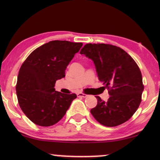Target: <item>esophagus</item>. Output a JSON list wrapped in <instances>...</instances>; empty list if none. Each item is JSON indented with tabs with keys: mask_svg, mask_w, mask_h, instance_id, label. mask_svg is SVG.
Wrapping results in <instances>:
<instances>
[{
	"mask_svg": "<svg viewBox=\"0 0 160 160\" xmlns=\"http://www.w3.org/2000/svg\"><path fill=\"white\" fill-rule=\"evenodd\" d=\"M77 96H78V97L86 98V97H87V95H86V94H84V93H82V92H78L77 94Z\"/></svg>",
	"mask_w": 160,
	"mask_h": 160,
	"instance_id": "1",
	"label": "esophagus"
}]
</instances>
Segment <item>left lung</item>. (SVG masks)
<instances>
[{
	"instance_id": "8db88e82",
	"label": "left lung",
	"mask_w": 160,
	"mask_h": 160,
	"mask_svg": "<svg viewBox=\"0 0 160 160\" xmlns=\"http://www.w3.org/2000/svg\"><path fill=\"white\" fill-rule=\"evenodd\" d=\"M80 54L93 61L98 79L109 89L107 102L95 96L98 104L90 111L94 118L106 127L130 119L140 106L144 89L136 62L121 48L105 43H87Z\"/></svg>"
}]
</instances>
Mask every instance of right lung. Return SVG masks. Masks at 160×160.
I'll list each match as a JSON object with an SVG mask.
<instances>
[{
	"mask_svg": "<svg viewBox=\"0 0 160 160\" xmlns=\"http://www.w3.org/2000/svg\"><path fill=\"white\" fill-rule=\"evenodd\" d=\"M82 43L52 41L35 49L19 69L16 91L19 105L28 119L37 125L58 123L66 113L76 94L55 91L57 80L65 72Z\"/></svg>",
	"mask_w": 160,
	"mask_h": 160,
	"instance_id": "add662e5",
	"label": "right lung"
}]
</instances>
